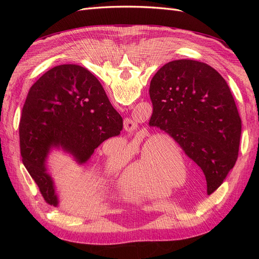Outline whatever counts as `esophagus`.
<instances>
[{
    "label": "esophagus",
    "mask_w": 259,
    "mask_h": 259,
    "mask_svg": "<svg viewBox=\"0 0 259 259\" xmlns=\"http://www.w3.org/2000/svg\"><path fill=\"white\" fill-rule=\"evenodd\" d=\"M123 124H124V130L127 133H131V134L137 130V123L133 119H131V117H125Z\"/></svg>",
    "instance_id": "34e87169"
}]
</instances>
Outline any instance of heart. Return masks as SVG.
<instances>
[{
  "label": "heart",
  "instance_id": "obj_1",
  "mask_svg": "<svg viewBox=\"0 0 259 259\" xmlns=\"http://www.w3.org/2000/svg\"><path fill=\"white\" fill-rule=\"evenodd\" d=\"M146 136H148L147 133L142 139L135 143L116 149V150H109V155L113 161L121 165H125L137 152L139 145L142 144ZM149 155L151 156L149 157ZM142 155L144 156L140 161L139 168L125 180L126 186L137 193L148 195V197L159 195L161 191L156 187L154 179L156 184H160L161 186H171L176 183L180 175H185L186 173V161L182 152L179 151V147L168 137L155 136L148 139L143 147ZM147 161L150 169L147 166ZM107 169L109 171H114L116 165L108 162Z\"/></svg>",
  "mask_w": 259,
  "mask_h": 259
}]
</instances>
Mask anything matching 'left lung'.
I'll use <instances>...</instances> for the list:
<instances>
[{
	"mask_svg": "<svg viewBox=\"0 0 259 259\" xmlns=\"http://www.w3.org/2000/svg\"><path fill=\"white\" fill-rule=\"evenodd\" d=\"M150 124L173 137L203 170L207 193L221 186L239 154L241 119L228 84L192 59L167 62L150 83Z\"/></svg>",
	"mask_w": 259,
	"mask_h": 259,
	"instance_id": "obj_1",
	"label": "left lung"
}]
</instances>
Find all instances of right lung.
<instances>
[{
  "instance_id": "1",
  "label": "right lung",
  "mask_w": 259,
  "mask_h": 259,
  "mask_svg": "<svg viewBox=\"0 0 259 259\" xmlns=\"http://www.w3.org/2000/svg\"><path fill=\"white\" fill-rule=\"evenodd\" d=\"M122 116L112 107L97 77L77 65H60L30 89L19 124L20 153L45 201L58 206L48 171L52 150H61L83 165L106 139L117 136Z\"/></svg>"
}]
</instances>
